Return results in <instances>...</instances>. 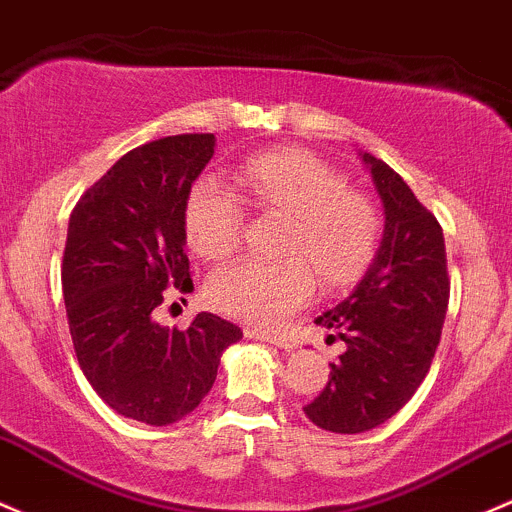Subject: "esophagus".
Returning <instances> with one entry per match:
<instances>
[{
	"mask_svg": "<svg viewBox=\"0 0 512 512\" xmlns=\"http://www.w3.org/2000/svg\"><path fill=\"white\" fill-rule=\"evenodd\" d=\"M245 336L255 338V341L274 343V346H279V348H289L287 338L277 336V333H270V331H262V328H245Z\"/></svg>",
	"mask_w": 512,
	"mask_h": 512,
	"instance_id": "1",
	"label": "esophagus"
}]
</instances>
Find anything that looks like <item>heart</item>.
I'll list each match as a JSON object with an SVG mask.
<instances>
[{"label":"heart","instance_id":"obj_1","mask_svg":"<svg viewBox=\"0 0 512 512\" xmlns=\"http://www.w3.org/2000/svg\"><path fill=\"white\" fill-rule=\"evenodd\" d=\"M235 184L262 215L284 220V260H245L215 272L206 297L220 314L279 326L309 299L314 274L324 289H341L373 265L383 233L378 208L326 161L304 149H272L242 161ZM184 235L203 260L233 255L242 235L238 201L213 184L193 186L184 203Z\"/></svg>","mask_w":512,"mask_h":512}]
</instances>
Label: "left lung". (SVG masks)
<instances>
[{"instance_id":"1","label":"left lung","mask_w":512,"mask_h":512,"mask_svg":"<svg viewBox=\"0 0 512 512\" xmlns=\"http://www.w3.org/2000/svg\"><path fill=\"white\" fill-rule=\"evenodd\" d=\"M363 161L383 198V240L358 287L316 319L346 343V353L304 407L316 427L336 434L380 427L410 402L429 373L449 304L439 220L385 161L373 154Z\"/></svg>"}]
</instances>
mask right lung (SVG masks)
<instances>
[{
	"label": "right lung",
	"mask_w": 512,
	"mask_h": 512,
	"mask_svg": "<svg viewBox=\"0 0 512 512\" xmlns=\"http://www.w3.org/2000/svg\"><path fill=\"white\" fill-rule=\"evenodd\" d=\"M213 134L142 144L80 196L63 252V299L88 383L117 414L166 427L201 405L242 331L215 314L169 328L164 301L193 289L184 203L213 157Z\"/></svg>",
	"instance_id": "right-lung-1"
}]
</instances>
